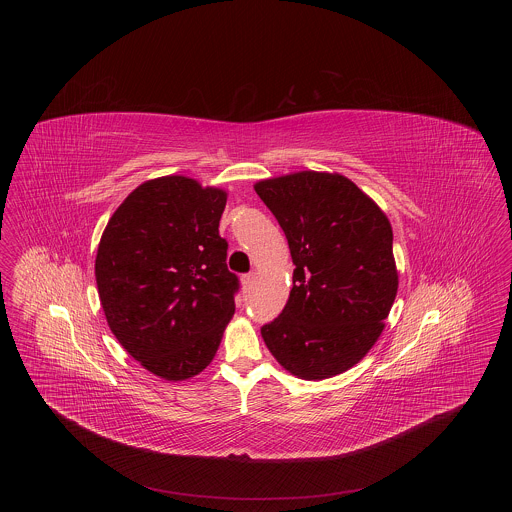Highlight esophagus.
I'll return each mask as SVG.
<instances>
[{
	"instance_id": "34e87169",
	"label": "esophagus",
	"mask_w": 512,
	"mask_h": 512,
	"mask_svg": "<svg viewBox=\"0 0 512 512\" xmlns=\"http://www.w3.org/2000/svg\"><path fill=\"white\" fill-rule=\"evenodd\" d=\"M253 284H255V272H249L242 276V286H244L245 292H249L253 288Z\"/></svg>"
}]
</instances>
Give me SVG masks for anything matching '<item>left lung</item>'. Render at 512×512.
I'll return each instance as SVG.
<instances>
[{
  "mask_svg": "<svg viewBox=\"0 0 512 512\" xmlns=\"http://www.w3.org/2000/svg\"><path fill=\"white\" fill-rule=\"evenodd\" d=\"M255 192L295 265L290 299L261 336L293 376L332 378L365 357L390 315L399 284L390 220L341 174L295 172Z\"/></svg>",
  "mask_w": 512,
  "mask_h": 512,
  "instance_id": "8db88e82",
  "label": "left lung"
}]
</instances>
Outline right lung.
Listing matches in <instances>:
<instances>
[{"mask_svg": "<svg viewBox=\"0 0 512 512\" xmlns=\"http://www.w3.org/2000/svg\"><path fill=\"white\" fill-rule=\"evenodd\" d=\"M226 192L194 178L138 186L107 222L96 257L99 301L122 347L165 380L209 365L236 311L240 280L219 236Z\"/></svg>", "mask_w": 512, "mask_h": 512, "instance_id": "right-lung-1", "label": "right lung"}]
</instances>
